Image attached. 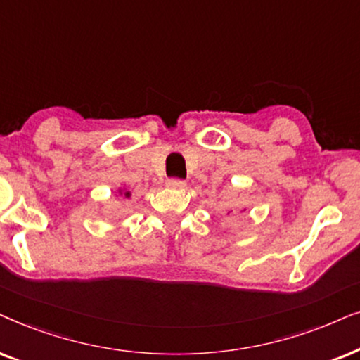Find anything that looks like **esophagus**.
I'll return each instance as SVG.
<instances>
[{
    "label": "esophagus",
    "instance_id": "esophagus-1",
    "mask_svg": "<svg viewBox=\"0 0 360 360\" xmlns=\"http://www.w3.org/2000/svg\"><path fill=\"white\" fill-rule=\"evenodd\" d=\"M166 184L172 189H184L186 188V183H184V181H181V179H167Z\"/></svg>",
    "mask_w": 360,
    "mask_h": 360
}]
</instances>
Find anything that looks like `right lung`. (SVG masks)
Instances as JSON below:
<instances>
[{
	"label": "right lung",
	"mask_w": 360,
	"mask_h": 360,
	"mask_svg": "<svg viewBox=\"0 0 360 360\" xmlns=\"http://www.w3.org/2000/svg\"><path fill=\"white\" fill-rule=\"evenodd\" d=\"M117 198L130 199V198H131V191H128L127 186H123V188H118V189H117Z\"/></svg>",
	"instance_id": "add662e5"
}]
</instances>
